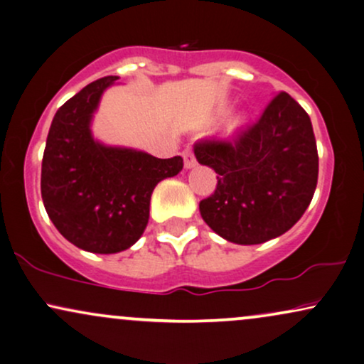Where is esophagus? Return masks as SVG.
I'll return each mask as SVG.
<instances>
[{
	"mask_svg": "<svg viewBox=\"0 0 364 364\" xmlns=\"http://www.w3.org/2000/svg\"><path fill=\"white\" fill-rule=\"evenodd\" d=\"M183 159H185V168H188V169L195 168L196 166V157L190 147L183 151Z\"/></svg>",
	"mask_w": 364,
	"mask_h": 364,
	"instance_id": "obj_1",
	"label": "esophagus"
}]
</instances>
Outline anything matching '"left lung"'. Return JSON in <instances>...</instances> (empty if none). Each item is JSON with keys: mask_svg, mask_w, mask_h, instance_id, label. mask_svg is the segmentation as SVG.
<instances>
[{"mask_svg": "<svg viewBox=\"0 0 364 364\" xmlns=\"http://www.w3.org/2000/svg\"><path fill=\"white\" fill-rule=\"evenodd\" d=\"M200 164L217 173V188L200 201L207 225L230 242L261 244L290 230L314 198L317 142L309 113L279 91L256 122L227 139L195 142Z\"/></svg>", "mask_w": 364, "mask_h": 364, "instance_id": "obj_1", "label": "left lung"}]
</instances>
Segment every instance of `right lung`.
<instances>
[{
	"label": "right lung",
	"mask_w": 364,
	"mask_h": 364,
	"mask_svg": "<svg viewBox=\"0 0 364 364\" xmlns=\"http://www.w3.org/2000/svg\"><path fill=\"white\" fill-rule=\"evenodd\" d=\"M117 80L107 76L90 82L57 110L42 157L47 215L69 242L95 254L134 246L147 227L156 185L183 169L179 156L159 159L95 142L91 115Z\"/></svg>",
	"instance_id": "add662e5"
}]
</instances>
